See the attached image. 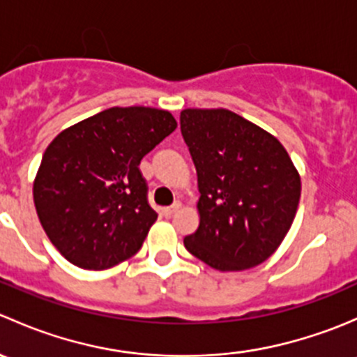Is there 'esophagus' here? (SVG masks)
<instances>
[{
	"instance_id": "1",
	"label": "esophagus",
	"mask_w": 357,
	"mask_h": 357,
	"mask_svg": "<svg viewBox=\"0 0 357 357\" xmlns=\"http://www.w3.org/2000/svg\"><path fill=\"white\" fill-rule=\"evenodd\" d=\"M179 207H181V204H179V202H174V204H172L171 207H164V208H162V212H164V215H167V218H169V215L174 214V212L178 211Z\"/></svg>"
}]
</instances>
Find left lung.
Here are the masks:
<instances>
[{
  "label": "left lung",
  "instance_id": "left-lung-1",
  "mask_svg": "<svg viewBox=\"0 0 357 357\" xmlns=\"http://www.w3.org/2000/svg\"><path fill=\"white\" fill-rule=\"evenodd\" d=\"M181 135L199 178L200 225L190 254L218 271L264 262L283 242L301 199V178L282 143L226 109H186Z\"/></svg>",
  "mask_w": 357,
  "mask_h": 357
}]
</instances>
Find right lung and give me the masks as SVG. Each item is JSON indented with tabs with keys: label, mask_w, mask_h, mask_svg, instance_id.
Returning a JSON list of instances; mask_svg holds the SVG:
<instances>
[{
	"label": "right lung",
	"mask_w": 357,
	"mask_h": 357,
	"mask_svg": "<svg viewBox=\"0 0 357 357\" xmlns=\"http://www.w3.org/2000/svg\"><path fill=\"white\" fill-rule=\"evenodd\" d=\"M176 126L167 110L112 107L50 143L34 179V205L68 262L100 271L142 248L157 212L139 162Z\"/></svg>",
	"instance_id": "right-lung-1"
}]
</instances>
